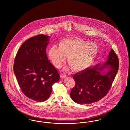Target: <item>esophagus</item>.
Returning <instances> with one entry per match:
<instances>
[{
    "label": "esophagus",
    "mask_w": 130,
    "mask_h": 130,
    "mask_svg": "<svg viewBox=\"0 0 130 130\" xmlns=\"http://www.w3.org/2000/svg\"><path fill=\"white\" fill-rule=\"evenodd\" d=\"M60 78H62V79H63V78H64L66 77V75H65V74H62L60 75Z\"/></svg>",
    "instance_id": "1"
}]
</instances>
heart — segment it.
<instances>
[{
	"label": "heart",
	"instance_id": "obj_1",
	"mask_svg": "<svg viewBox=\"0 0 130 130\" xmlns=\"http://www.w3.org/2000/svg\"><path fill=\"white\" fill-rule=\"evenodd\" d=\"M99 52L98 45L82 39H65L59 47L53 45L50 48L48 55L54 66L59 68L68 56V63L72 69L80 72L89 67L96 58Z\"/></svg>",
	"mask_w": 130,
	"mask_h": 130
}]
</instances>
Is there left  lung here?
Here are the masks:
<instances>
[{
	"instance_id": "1",
	"label": "left lung",
	"mask_w": 130,
	"mask_h": 130,
	"mask_svg": "<svg viewBox=\"0 0 130 130\" xmlns=\"http://www.w3.org/2000/svg\"><path fill=\"white\" fill-rule=\"evenodd\" d=\"M119 67L118 56L111 49L105 62L74 75L75 85L70 93L79 104H91L104 98L109 91Z\"/></svg>"
}]
</instances>
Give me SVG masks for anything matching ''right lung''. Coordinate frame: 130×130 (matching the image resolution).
Listing matches in <instances>:
<instances>
[{
  "instance_id": "add662e5",
  "label": "right lung",
  "mask_w": 130,
  "mask_h": 130,
  "mask_svg": "<svg viewBox=\"0 0 130 130\" xmlns=\"http://www.w3.org/2000/svg\"><path fill=\"white\" fill-rule=\"evenodd\" d=\"M51 37L39 35L26 40L19 50L13 72L23 93L37 102L46 100L59 74L48 60L46 48Z\"/></svg>"
}]
</instances>
